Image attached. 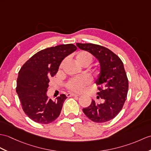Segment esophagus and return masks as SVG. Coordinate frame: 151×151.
I'll list each match as a JSON object with an SVG mask.
<instances>
[{
	"instance_id": "obj_1",
	"label": "esophagus",
	"mask_w": 151,
	"mask_h": 151,
	"mask_svg": "<svg viewBox=\"0 0 151 151\" xmlns=\"http://www.w3.org/2000/svg\"><path fill=\"white\" fill-rule=\"evenodd\" d=\"M80 95L78 94H75V93H68L67 94V96L70 97V96H79Z\"/></svg>"
}]
</instances>
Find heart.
<instances>
[{
  "mask_svg": "<svg viewBox=\"0 0 151 151\" xmlns=\"http://www.w3.org/2000/svg\"><path fill=\"white\" fill-rule=\"evenodd\" d=\"M76 61L80 65H89L93 61L92 55L86 51H80L76 55ZM91 82L88 76L82 75L70 80L67 83L69 89L75 92H81Z\"/></svg>",
  "mask_w": 151,
  "mask_h": 151,
  "instance_id": "obj_1",
  "label": "heart"
}]
</instances>
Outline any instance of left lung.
Listing matches in <instances>:
<instances>
[{"mask_svg": "<svg viewBox=\"0 0 151 151\" xmlns=\"http://www.w3.org/2000/svg\"><path fill=\"white\" fill-rule=\"evenodd\" d=\"M80 50L89 52L99 62L100 73L95 81L99 87L97 99L102 102L92 100L83 109L86 116L96 123L109 121L122 110L127 99L129 84L124 64L121 59L109 49L93 44L76 43Z\"/></svg>", "mask_w": 151, "mask_h": 151, "instance_id": "8db88e82", "label": "left lung"}]
</instances>
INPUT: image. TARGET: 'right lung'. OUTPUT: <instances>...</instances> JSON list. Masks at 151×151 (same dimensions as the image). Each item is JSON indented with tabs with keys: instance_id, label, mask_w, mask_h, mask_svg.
<instances>
[{
	"instance_id": "add662e5",
	"label": "right lung",
	"mask_w": 151,
	"mask_h": 151,
	"mask_svg": "<svg viewBox=\"0 0 151 151\" xmlns=\"http://www.w3.org/2000/svg\"><path fill=\"white\" fill-rule=\"evenodd\" d=\"M76 50L72 44L58 45L37 52L21 68L17 81L16 91L24 113L33 121L47 124L60 114L65 94L55 101L49 99L47 91L50 78L54 76L66 57Z\"/></svg>"
}]
</instances>
